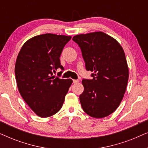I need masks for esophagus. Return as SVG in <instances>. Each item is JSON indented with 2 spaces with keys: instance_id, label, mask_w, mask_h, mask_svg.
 Here are the masks:
<instances>
[{
  "instance_id": "34e87169",
  "label": "esophagus",
  "mask_w": 148,
  "mask_h": 148,
  "mask_svg": "<svg viewBox=\"0 0 148 148\" xmlns=\"http://www.w3.org/2000/svg\"><path fill=\"white\" fill-rule=\"evenodd\" d=\"M73 84H77V83H79V80L73 79Z\"/></svg>"
}]
</instances>
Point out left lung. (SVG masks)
<instances>
[{
	"instance_id": "1",
	"label": "left lung",
	"mask_w": 148,
	"mask_h": 148,
	"mask_svg": "<svg viewBox=\"0 0 148 148\" xmlns=\"http://www.w3.org/2000/svg\"><path fill=\"white\" fill-rule=\"evenodd\" d=\"M73 40L81 48L86 70L94 72L92 79L82 80L81 105L90 116L104 118L116 110L126 91L129 68L124 50L102 32L75 36Z\"/></svg>"
}]
</instances>
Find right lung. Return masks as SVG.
<instances>
[{
	"instance_id": "1",
	"label": "right lung",
	"mask_w": 148,
	"mask_h": 148,
	"mask_svg": "<svg viewBox=\"0 0 148 148\" xmlns=\"http://www.w3.org/2000/svg\"><path fill=\"white\" fill-rule=\"evenodd\" d=\"M71 38L52 34L34 36L18 54L15 67L18 90L30 108L42 118L51 116L60 110L73 83L71 79L53 76L57 69L63 70L60 56Z\"/></svg>"
}]
</instances>
